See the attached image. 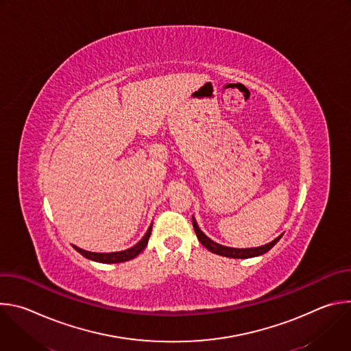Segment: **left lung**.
I'll use <instances>...</instances> for the list:
<instances>
[{
  "mask_svg": "<svg viewBox=\"0 0 351 351\" xmlns=\"http://www.w3.org/2000/svg\"><path fill=\"white\" fill-rule=\"evenodd\" d=\"M193 228H194V232L199 240V243H202L207 250H210L211 253L214 254H218V256H223V257H229V258H252V257H258V256H263L267 252H269V250L279 241V239L282 237L278 236L275 240H272L271 243L265 244V245H260V247H252V248H233V247H226V245H222V244H218L215 241H213L210 237H207L202 229L198 228L194 217H193Z\"/></svg>",
  "mask_w": 351,
  "mask_h": 351,
  "instance_id": "1",
  "label": "left lung"
}]
</instances>
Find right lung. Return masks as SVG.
<instances>
[{"label":"right lung","instance_id":"obj_1","mask_svg":"<svg viewBox=\"0 0 351 351\" xmlns=\"http://www.w3.org/2000/svg\"><path fill=\"white\" fill-rule=\"evenodd\" d=\"M152 229H153V225H149L148 230L145 232V234L143 236V239L133 247L128 248V250H123V252H117V253H91V252H86V250L83 248H79L76 245H73V248L76 250L77 253H80L83 257L91 260V261H95V263H103V264H118V263H125V261H129V260H133L134 257H137L143 250L145 248L147 243H148V239H149V234H152Z\"/></svg>","mask_w":351,"mask_h":351}]
</instances>
